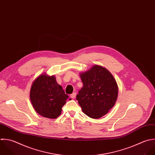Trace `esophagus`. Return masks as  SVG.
<instances>
[{
	"instance_id": "34e87169",
	"label": "esophagus",
	"mask_w": 155,
	"mask_h": 155,
	"mask_svg": "<svg viewBox=\"0 0 155 155\" xmlns=\"http://www.w3.org/2000/svg\"><path fill=\"white\" fill-rule=\"evenodd\" d=\"M76 93L75 92H74V93H73V94H72L71 95V98H72V99H74V98H75V97H76Z\"/></svg>"
}]
</instances>
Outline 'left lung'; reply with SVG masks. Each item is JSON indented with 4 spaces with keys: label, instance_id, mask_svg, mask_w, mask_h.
I'll list each match as a JSON object with an SVG mask.
<instances>
[{
    "label": "left lung",
    "instance_id": "obj_1",
    "mask_svg": "<svg viewBox=\"0 0 155 155\" xmlns=\"http://www.w3.org/2000/svg\"><path fill=\"white\" fill-rule=\"evenodd\" d=\"M80 77L83 86L77 95L78 104L87 116L100 118L109 112L117 101V83L106 68L97 64L81 72Z\"/></svg>",
    "mask_w": 155,
    "mask_h": 155
}]
</instances>
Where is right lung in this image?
Instances as JSON below:
<instances>
[{
	"instance_id": "obj_1",
	"label": "right lung",
	"mask_w": 155,
	"mask_h": 155,
	"mask_svg": "<svg viewBox=\"0 0 155 155\" xmlns=\"http://www.w3.org/2000/svg\"><path fill=\"white\" fill-rule=\"evenodd\" d=\"M29 97L37 113L47 118L55 119L60 115L69 96L57 83L55 75L44 73L32 82Z\"/></svg>"
}]
</instances>
